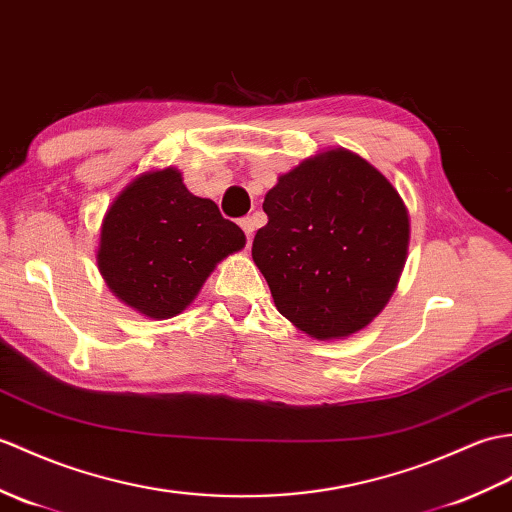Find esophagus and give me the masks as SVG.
<instances>
[{
    "mask_svg": "<svg viewBox=\"0 0 512 512\" xmlns=\"http://www.w3.org/2000/svg\"><path fill=\"white\" fill-rule=\"evenodd\" d=\"M240 227H242V231L246 233L248 240H251L253 233H255V218H251V216H248V218H242V220H240Z\"/></svg>",
    "mask_w": 512,
    "mask_h": 512,
    "instance_id": "obj_1",
    "label": "esophagus"
}]
</instances>
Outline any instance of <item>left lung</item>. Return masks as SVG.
Wrapping results in <instances>:
<instances>
[{
    "label": "left lung",
    "instance_id": "left-lung-1",
    "mask_svg": "<svg viewBox=\"0 0 512 512\" xmlns=\"http://www.w3.org/2000/svg\"><path fill=\"white\" fill-rule=\"evenodd\" d=\"M253 242L279 314L316 340L358 334L397 288L408 209L388 178L344 148L279 176Z\"/></svg>",
    "mask_w": 512,
    "mask_h": 512
}]
</instances>
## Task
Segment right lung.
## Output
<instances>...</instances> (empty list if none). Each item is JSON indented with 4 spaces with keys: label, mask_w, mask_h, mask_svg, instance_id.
<instances>
[{
    "label": "right lung",
    "mask_w": 512,
    "mask_h": 512,
    "mask_svg": "<svg viewBox=\"0 0 512 512\" xmlns=\"http://www.w3.org/2000/svg\"><path fill=\"white\" fill-rule=\"evenodd\" d=\"M244 231L183 185L176 168L144 172L106 211L98 268L117 299L154 320L181 314Z\"/></svg>",
    "instance_id": "add662e5"
}]
</instances>
